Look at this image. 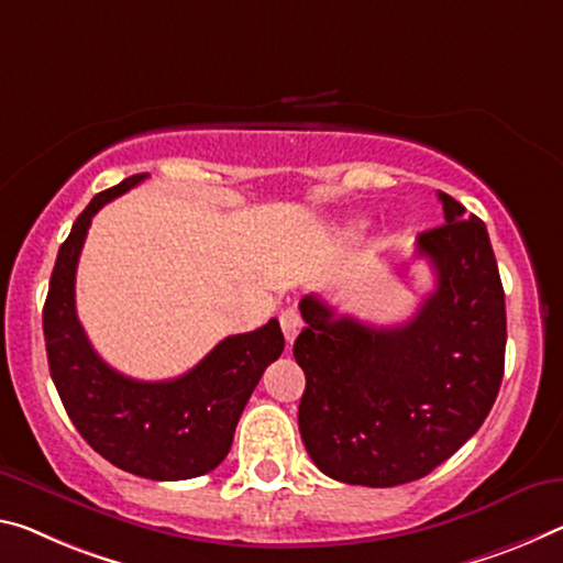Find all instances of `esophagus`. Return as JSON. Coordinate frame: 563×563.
<instances>
[{"mask_svg":"<svg viewBox=\"0 0 563 563\" xmlns=\"http://www.w3.org/2000/svg\"><path fill=\"white\" fill-rule=\"evenodd\" d=\"M280 328H283V333H285V341H288V343L296 341V335L300 333V328H302V320H300V316L296 313V310H283V313H280Z\"/></svg>","mask_w":563,"mask_h":563,"instance_id":"esophagus-1","label":"esophagus"}]
</instances>
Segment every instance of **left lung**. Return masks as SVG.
I'll list each match as a JSON object with an SVG mask.
<instances>
[{"instance_id":"left-lung-1","label":"left lung","mask_w":563,"mask_h":563,"mask_svg":"<svg viewBox=\"0 0 563 563\" xmlns=\"http://www.w3.org/2000/svg\"><path fill=\"white\" fill-rule=\"evenodd\" d=\"M445 222L418 235L435 290L404 325L376 328L318 296L300 300L292 345L306 373L298 426L325 476L388 488L451 459L498 396L506 302L484 220L439 192Z\"/></svg>"}]
</instances>
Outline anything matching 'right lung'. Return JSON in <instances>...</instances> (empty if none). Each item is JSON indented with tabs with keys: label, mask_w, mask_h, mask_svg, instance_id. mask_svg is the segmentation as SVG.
<instances>
[{
	"label": "right lung",
	"mask_w": 563,
	"mask_h": 563,
	"mask_svg": "<svg viewBox=\"0 0 563 563\" xmlns=\"http://www.w3.org/2000/svg\"><path fill=\"white\" fill-rule=\"evenodd\" d=\"M145 175L95 195L62 243L42 325L49 373L67 416L92 449L128 474L183 481L218 468L233 445L240 413L267 365L280 358L278 320L253 333L228 335L205 358L173 380H135L110 368L79 325L75 273L89 222Z\"/></svg>",
	"instance_id": "add662e5"
}]
</instances>
